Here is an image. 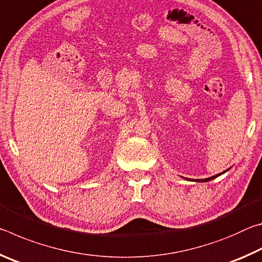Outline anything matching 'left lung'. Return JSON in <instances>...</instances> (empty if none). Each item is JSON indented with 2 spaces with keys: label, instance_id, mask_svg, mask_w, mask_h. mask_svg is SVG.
I'll list each match as a JSON object with an SVG mask.
<instances>
[{
  "label": "left lung",
  "instance_id": "left-lung-1",
  "mask_svg": "<svg viewBox=\"0 0 262 262\" xmlns=\"http://www.w3.org/2000/svg\"><path fill=\"white\" fill-rule=\"evenodd\" d=\"M227 171H228V170H225L224 172H222V173H219V174H216V176H212V177H210V178H206V179H196L195 181H199V183H206V181H210V180H212V179L217 178V177L221 176V174H223V173H225V172H227Z\"/></svg>",
  "mask_w": 262,
  "mask_h": 262
}]
</instances>
